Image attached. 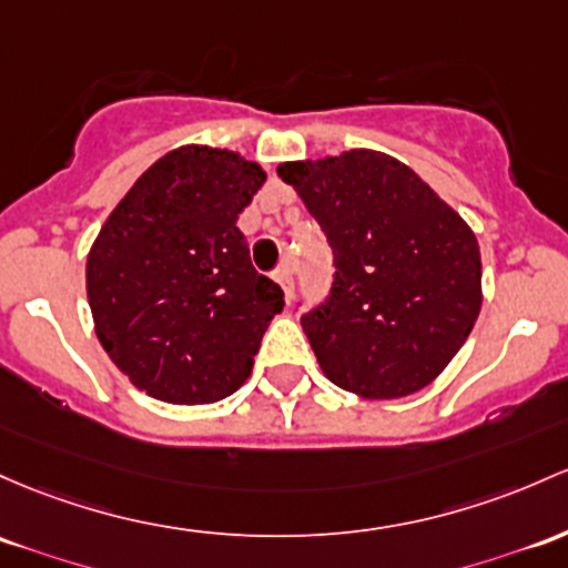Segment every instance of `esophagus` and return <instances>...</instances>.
Listing matches in <instances>:
<instances>
[{
  "label": "esophagus",
  "mask_w": 568,
  "mask_h": 568,
  "mask_svg": "<svg viewBox=\"0 0 568 568\" xmlns=\"http://www.w3.org/2000/svg\"><path fill=\"white\" fill-rule=\"evenodd\" d=\"M272 277L274 283H280V288H283L285 304H291V296H294V270H291V266H280Z\"/></svg>",
  "instance_id": "obj_1"
}]
</instances>
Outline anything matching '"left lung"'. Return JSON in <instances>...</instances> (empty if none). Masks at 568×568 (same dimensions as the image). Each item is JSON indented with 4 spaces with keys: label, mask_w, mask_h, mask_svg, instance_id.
<instances>
[{
    "label": "left lung",
    "mask_w": 568,
    "mask_h": 568,
    "mask_svg": "<svg viewBox=\"0 0 568 568\" xmlns=\"http://www.w3.org/2000/svg\"><path fill=\"white\" fill-rule=\"evenodd\" d=\"M334 253V285L302 315L323 375L361 398H402L442 375L483 307L477 236L394 155L355 148L285 161Z\"/></svg>",
    "instance_id": "8db88e82"
}]
</instances>
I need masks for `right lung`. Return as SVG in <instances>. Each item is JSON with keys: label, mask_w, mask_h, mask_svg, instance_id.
<instances>
[{"label": "right lung", "mask_w": 568, "mask_h": 568, "mask_svg": "<svg viewBox=\"0 0 568 568\" xmlns=\"http://www.w3.org/2000/svg\"><path fill=\"white\" fill-rule=\"evenodd\" d=\"M266 172L234 151L161 155L93 240L85 291L99 342L140 390L213 404L251 377L283 291L251 264L242 210Z\"/></svg>", "instance_id": "add662e5"}]
</instances>
